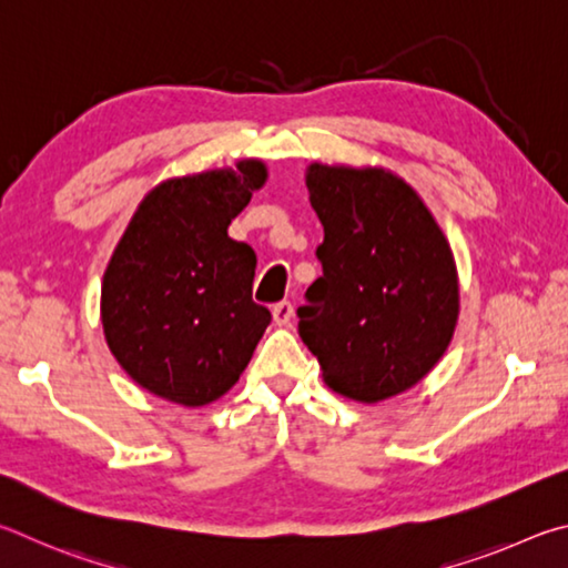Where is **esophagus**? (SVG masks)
Wrapping results in <instances>:
<instances>
[{
  "label": "esophagus",
  "mask_w": 568,
  "mask_h": 568,
  "mask_svg": "<svg viewBox=\"0 0 568 568\" xmlns=\"http://www.w3.org/2000/svg\"><path fill=\"white\" fill-rule=\"evenodd\" d=\"M272 316L276 326H292L294 324V304L292 302H278L272 306Z\"/></svg>",
  "instance_id": "obj_1"
}]
</instances>
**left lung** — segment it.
<instances>
[{
  "label": "left lung",
  "instance_id": "1",
  "mask_svg": "<svg viewBox=\"0 0 568 568\" xmlns=\"http://www.w3.org/2000/svg\"><path fill=\"white\" fill-rule=\"evenodd\" d=\"M306 189L324 226V274L296 312L302 342L346 399L409 392L439 364L459 320L449 239L392 169L314 162Z\"/></svg>",
  "mask_w": 568,
  "mask_h": 568
}]
</instances>
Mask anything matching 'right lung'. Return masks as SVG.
I'll list each match as a JSON object with an SVG mask.
<instances>
[{
	"mask_svg": "<svg viewBox=\"0 0 568 568\" xmlns=\"http://www.w3.org/2000/svg\"><path fill=\"white\" fill-rule=\"evenodd\" d=\"M262 159L149 189L102 278L104 339L119 366L172 404H212L239 382L272 322L252 302L254 248L226 234L266 184Z\"/></svg>",
	"mask_w": 568,
	"mask_h": 568,
	"instance_id": "right-lung-1",
	"label": "right lung"
}]
</instances>
